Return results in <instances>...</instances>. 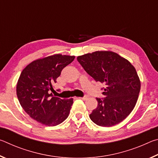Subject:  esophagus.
Segmentation results:
<instances>
[{"instance_id": "34e87169", "label": "esophagus", "mask_w": 158, "mask_h": 158, "mask_svg": "<svg viewBox=\"0 0 158 158\" xmlns=\"http://www.w3.org/2000/svg\"><path fill=\"white\" fill-rule=\"evenodd\" d=\"M79 98H80V99H82V100H87V99H88V97H87V96H84V97Z\"/></svg>"}]
</instances>
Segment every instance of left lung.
Listing matches in <instances>:
<instances>
[{
	"label": "left lung",
	"mask_w": 158,
	"mask_h": 158,
	"mask_svg": "<svg viewBox=\"0 0 158 158\" xmlns=\"http://www.w3.org/2000/svg\"><path fill=\"white\" fill-rule=\"evenodd\" d=\"M77 60L96 81L104 83V99L90 114L96 125L111 127L126 118L137 103L141 81L132 64L118 53L97 51L79 56Z\"/></svg>",
	"instance_id": "1"
}]
</instances>
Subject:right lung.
<instances>
[{
  "label": "right lung",
  "instance_id": "add662e5",
  "mask_svg": "<svg viewBox=\"0 0 158 158\" xmlns=\"http://www.w3.org/2000/svg\"><path fill=\"white\" fill-rule=\"evenodd\" d=\"M75 56L54 54L33 61L23 69L17 84L21 106L32 118L47 126H56L68 117L73 99L53 96V84L62 69ZM55 91V90H54Z\"/></svg>",
  "mask_w": 158,
  "mask_h": 158
}]
</instances>
